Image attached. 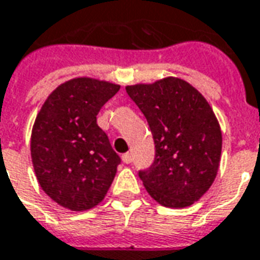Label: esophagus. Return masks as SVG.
<instances>
[{"instance_id": "34e87169", "label": "esophagus", "mask_w": 260, "mask_h": 260, "mask_svg": "<svg viewBox=\"0 0 260 260\" xmlns=\"http://www.w3.org/2000/svg\"><path fill=\"white\" fill-rule=\"evenodd\" d=\"M122 161L126 163V165L131 163V161H132V156H131V153H124V155H122Z\"/></svg>"}]
</instances>
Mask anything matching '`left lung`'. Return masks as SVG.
Masks as SVG:
<instances>
[{
  "instance_id": "1",
  "label": "left lung",
  "mask_w": 260,
  "mask_h": 260,
  "mask_svg": "<svg viewBox=\"0 0 260 260\" xmlns=\"http://www.w3.org/2000/svg\"><path fill=\"white\" fill-rule=\"evenodd\" d=\"M125 90L148 121L155 160L139 177L160 206L183 208L199 201L215 180L222 134L203 94L177 77Z\"/></svg>"
}]
</instances>
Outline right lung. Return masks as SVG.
Masks as SVG:
<instances>
[{"mask_svg": "<svg viewBox=\"0 0 260 260\" xmlns=\"http://www.w3.org/2000/svg\"><path fill=\"white\" fill-rule=\"evenodd\" d=\"M118 84L77 77L49 95L35 119L30 156L42 190L59 206L86 211L99 206L121 163L97 125L101 107Z\"/></svg>", "mask_w": 260, "mask_h": 260, "instance_id": "1", "label": "right lung"}]
</instances>
